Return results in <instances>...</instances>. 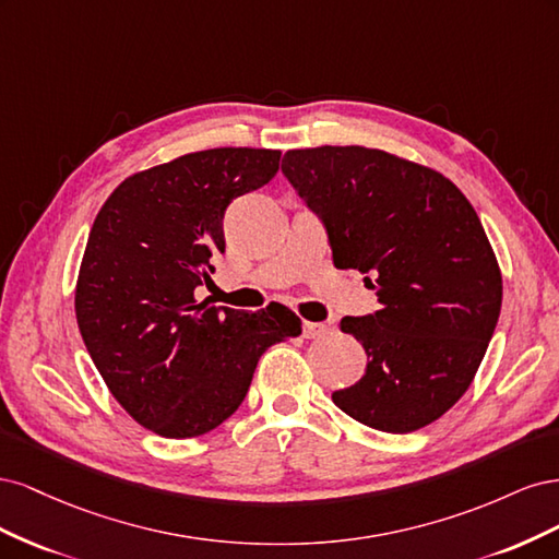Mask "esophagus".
<instances>
[{
    "instance_id": "34e87169",
    "label": "esophagus",
    "mask_w": 559,
    "mask_h": 559,
    "mask_svg": "<svg viewBox=\"0 0 559 559\" xmlns=\"http://www.w3.org/2000/svg\"><path fill=\"white\" fill-rule=\"evenodd\" d=\"M329 333L326 324H317V321H302V335L306 337H321Z\"/></svg>"
}]
</instances>
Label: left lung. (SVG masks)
Segmentation results:
<instances>
[{"mask_svg":"<svg viewBox=\"0 0 559 559\" xmlns=\"http://www.w3.org/2000/svg\"><path fill=\"white\" fill-rule=\"evenodd\" d=\"M282 173L326 228L335 267L373 286L380 310L345 317L366 376L333 403L361 425L411 433L464 396L492 341L501 273L476 210L431 167L366 146L286 151Z\"/></svg>","mask_w":559,"mask_h":559,"instance_id":"left-lung-1","label":"left lung"}]
</instances>
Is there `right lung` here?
I'll list each match as a JSON object with an SVG mask.
<instances>
[{"label":"right lung","instance_id":"obj_1","mask_svg":"<svg viewBox=\"0 0 559 559\" xmlns=\"http://www.w3.org/2000/svg\"><path fill=\"white\" fill-rule=\"evenodd\" d=\"M273 148H207L128 177L97 212L76 282L83 343L142 427L193 438L245 401L261 354L300 333L280 302L212 308L195 289L224 253L230 202L280 170Z\"/></svg>","mask_w":559,"mask_h":559}]
</instances>
